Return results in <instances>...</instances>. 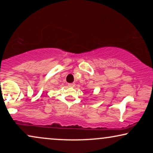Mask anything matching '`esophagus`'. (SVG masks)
<instances>
[{"instance_id":"esophagus-1","label":"esophagus","mask_w":153,"mask_h":153,"mask_svg":"<svg viewBox=\"0 0 153 153\" xmlns=\"http://www.w3.org/2000/svg\"><path fill=\"white\" fill-rule=\"evenodd\" d=\"M68 85L69 87H71V88H73L75 85V83H68Z\"/></svg>"}]
</instances>
